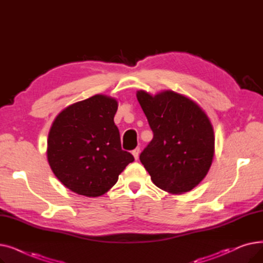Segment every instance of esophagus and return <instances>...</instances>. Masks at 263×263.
I'll return each instance as SVG.
<instances>
[{
	"mask_svg": "<svg viewBox=\"0 0 263 263\" xmlns=\"http://www.w3.org/2000/svg\"><path fill=\"white\" fill-rule=\"evenodd\" d=\"M132 155L134 157L135 160L139 159V156H140V147H136L134 150H132Z\"/></svg>",
	"mask_w": 263,
	"mask_h": 263,
	"instance_id": "34e87169",
	"label": "esophagus"
}]
</instances>
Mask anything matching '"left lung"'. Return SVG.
Returning a JSON list of instances; mask_svg holds the SVG:
<instances>
[{
  "instance_id": "left-lung-1",
  "label": "left lung",
  "mask_w": 263,
  "mask_h": 263,
  "mask_svg": "<svg viewBox=\"0 0 263 263\" xmlns=\"http://www.w3.org/2000/svg\"><path fill=\"white\" fill-rule=\"evenodd\" d=\"M154 139L140 160L151 180L171 194L194 189L208 174L214 157V131L204 110L173 90L155 96L136 91Z\"/></svg>"
}]
</instances>
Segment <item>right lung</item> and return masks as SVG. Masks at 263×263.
<instances>
[{
	"label": "right lung",
	"mask_w": 263,
	"mask_h": 263,
	"mask_svg": "<svg viewBox=\"0 0 263 263\" xmlns=\"http://www.w3.org/2000/svg\"><path fill=\"white\" fill-rule=\"evenodd\" d=\"M115 98L95 95L64 108L48 135L47 158L59 180L79 195L98 197L118 180L133 156L121 149Z\"/></svg>",
	"instance_id": "obj_1"
}]
</instances>
